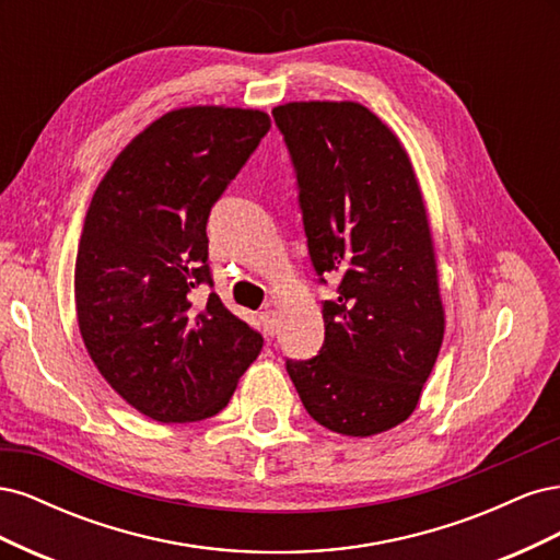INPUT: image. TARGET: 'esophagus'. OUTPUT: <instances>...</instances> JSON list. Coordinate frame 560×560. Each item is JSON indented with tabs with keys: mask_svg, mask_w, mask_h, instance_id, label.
<instances>
[{
	"mask_svg": "<svg viewBox=\"0 0 560 560\" xmlns=\"http://www.w3.org/2000/svg\"><path fill=\"white\" fill-rule=\"evenodd\" d=\"M259 325L266 336H276L278 334V313L276 311H264L259 315Z\"/></svg>",
	"mask_w": 560,
	"mask_h": 560,
	"instance_id": "1",
	"label": "esophagus"
}]
</instances>
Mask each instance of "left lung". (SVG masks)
Here are the masks:
<instances>
[{
    "instance_id": "left-lung-1",
    "label": "left lung",
    "mask_w": 560,
    "mask_h": 560,
    "mask_svg": "<svg viewBox=\"0 0 560 560\" xmlns=\"http://www.w3.org/2000/svg\"><path fill=\"white\" fill-rule=\"evenodd\" d=\"M290 151L311 266L319 284L325 343L287 360L313 420L371 436L416 409L444 341L434 247L404 147L358 103H290L273 109Z\"/></svg>"
}]
</instances>
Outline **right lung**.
Here are the masks:
<instances>
[{"label":"right lung","mask_w":560,"mask_h":560,"mask_svg":"<svg viewBox=\"0 0 560 560\" xmlns=\"http://www.w3.org/2000/svg\"><path fill=\"white\" fill-rule=\"evenodd\" d=\"M270 130L257 109L186 107L116 156L83 224L74 294L100 374L140 413L196 422L229 404L264 336L214 292L208 219Z\"/></svg>","instance_id":"right-lung-1"}]
</instances>
